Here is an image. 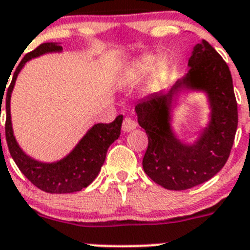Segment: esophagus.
Here are the masks:
<instances>
[{
  "instance_id": "esophagus-1",
  "label": "esophagus",
  "mask_w": 250,
  "mask_h": 250,
  "mask_svg": "<svg viewBox=\"0 0 250 250\" xmlns=\"http://www.w3.org/2000/svg\"><path fill=\"white\" fill-rule=\"evenodd\" d=\"M136 127H137V123L134 122L132 117H125V120H123L122 129L125 130V132H130V130H133Z\"/></svg>"
}]
</instances>
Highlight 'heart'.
Wrapping results in <instances>:
<instances>
[{
	"label": "heart",
	"mask_w": 250,
	"mask_h": 250,
	"mask_svg": "<svg viewBox=\"0 0 250 250\" xmlns=\"http://www.w3.org/2000/svg\"><path fill=\"white\" fill-rule=\"evenodd\" d=\"M157 57L154 55H147L143 56L142 58H139L138 61H136L132 66L129 67L127 72H125V78L128 81H137L141 80V78L146 77V76L153 69V67L156 66ZM168 69V63L166 61H162L159 62L158 66L156 68V75L158 77L163 76Z\"/></svg>",
	"instance_id": "obj_1"
}]
</instances>
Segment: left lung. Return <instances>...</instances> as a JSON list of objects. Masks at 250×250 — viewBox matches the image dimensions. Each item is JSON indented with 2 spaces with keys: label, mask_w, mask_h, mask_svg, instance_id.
Listing matches in <instances>:
<instances>
[{
  "label": "left lung",
  "mask_w": 250,
  "mask_h": 250,
  "mask_svg": "<svg viewBox=\"0 0 250 250\" xmlns=\"http://www.w3.org/2000/svg\"><path fill=\"white\" fill-rule=\"evenodd\" d=\"M190 69L168 91L136 105L138 123L148 136L143 157L146 174L169 190H184L214 177L230 154L238 127V105L226 61L206 40L194 47ZM181 88L203 89L212 105V120L195 145H182L169 127V104Z\"/></svg>",
  "instance_id": "1"
}]
</instances>
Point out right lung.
Returning <instances> with one entry per match:
<instances>
[{
  "mask_svg": "<svg viewBox=\"0 0 250 250\" xmlns=\"http://www.w3.org/2000/svg\"><path fill=\"white\" fill-rule=\"evenodd\" d=\"M61 49L62 47L58 46L57 43L47 42V43L40 44L37 48L27 53L22 58L21 63L16 68L8 91L6 92V98H4L6 112H7L4 132H6V142H7L11 157L17 164L20 170L23 173L24 177L33 186L37 187L38 189L52 193V194L80 192L94 181V178L100 173L101 167L104 163L107 149L120 137L123 121V117L118 116L112 123L94 125L87 132L86 136L81 139L75 149L72 150L66 158L56 163H41V162L30 158L22 152L13 137L12 125H11L10 100L16 78L28 60L43 55V53L55 52ZM2 94H4L3 89H2ZM2 100H3V96L1 97V107Z\"/></svg>",
  "mask_w": 250,
  "mask_h": 250,
  "instance_id": "obj_1",
  "label": "right lung"
}]
</instances>
